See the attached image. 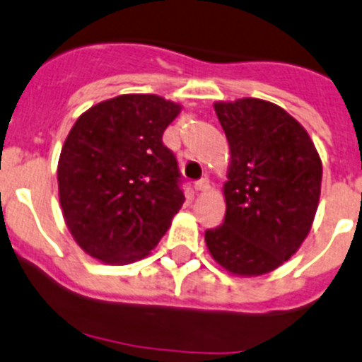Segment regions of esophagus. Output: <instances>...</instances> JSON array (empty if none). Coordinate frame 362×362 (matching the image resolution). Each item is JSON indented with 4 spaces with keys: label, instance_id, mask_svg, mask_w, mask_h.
<instances>
[{
    "label": "esophagus",
    "instance_id": "34e87169",
    "mask_svg": "<svg viewBox=\"0 0 362 362\" xmlns=\"http://www.w3.org/2000/svg\"><path fill=\"white\" fill-rule=\"evenodd\" d=\"M207 186H209V181H207L206 177H202V180L193 182V188H195V192H204V189H207Z\"/></svg>",
    "mask_w": 362,
    "mask_h": 362
}]
</instances>
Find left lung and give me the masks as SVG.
Segmentation results:
<instances>
[{
    "instance_id": "1",
    "label": "left lung",
    "mask_w": 362,
    "mask_h": 362,
    "mask_svg": "<svg viewBox=\"0 0 362 362\" xmlns=\"http://www.w3.org/2000/svg\"><path fill=\"white\" fill-rule=\"evenodd\" d=\"M230 146L223 223L206 230L220 266L259 276L291 259L306 239L320 197L322 163L306 130L259 98L214 103Z\"/></svg>"
}]
</instances>
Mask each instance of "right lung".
<instances>
[{"instance_id":"obj_1","label":"right lung","mask_w":362,"mask_h":362,"mask_svg":"<svg viewBox=\"0 0 362 362\" xmlns=\"http://www.w3.org/2000/svg\"><path fill=\"white\" fill-rule=\"evenodd\" d=\"M180 110L162 96L121 95L75 121L59 156V202L74 239L95 259H142L181 209L182 176L162 141Z\"/></svg>"}]
</instances>
